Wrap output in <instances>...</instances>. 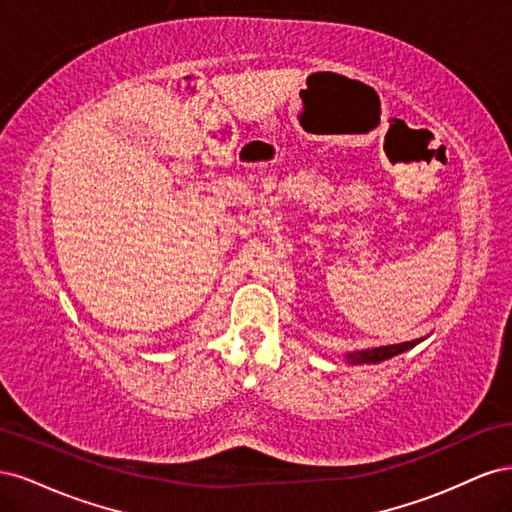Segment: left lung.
<instances>
[{"label":"left lung","mask_w":512,"mask_h":512,"mask_svg":"<svg viewBox=\"0 0 512 512\" xmlns=\"http://www.w3.org/2000/svg\"><path fill=\"white\" fill-rule=\"evenodd\" d=\"M425 337L412 339V342H401V344H391V346H378V348H365V350H352L346 352V361L350 365H376L382 361H389L393 356L408 352L410 348H414L416 344H421Z\"/></svg>","instance_id":"obj_1"}]
</instances>
